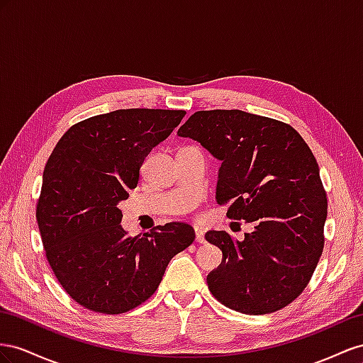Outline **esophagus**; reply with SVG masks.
<instances>
[{
  "instance_id": "1",
  "label": "esophagus",
  "mask_w": 363,
  "mask_h": 363,
  "mask_svg": "<svg viewBox=\"0 0 363 363\" xmlns=\"http://www.w3.org/2000/svg\"><path fill=\"white\" fill-rule=\"evenodd\" d=\"M194 233H196V242H198V243H205V231L202 230V228L196 226L194 228Z\"/></svg>"
}]
</instances>
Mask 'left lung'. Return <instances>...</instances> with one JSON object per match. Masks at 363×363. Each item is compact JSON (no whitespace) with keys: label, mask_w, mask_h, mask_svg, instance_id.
<instances>
[{"label":"left lung","mask_w":363,"mask_h":363,"mask_svg":"<svg viewBox=\"0 0 363 363\" xmlns=\"http://www.w3.org/2000/svg\"><path fill=\"white\" fill-rule=\"evenodd\" d=\"M220 160L216 201L226 216L254 223L245 240L208 231L220 266L206 277L223 306L266 315L291 304L312 278L324 250L327 196L303 137L283 121L239 109L198 111L178 130Z\"/></svg>","instance_id":"left-lung-1"}]
</instances>
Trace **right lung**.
<instances>
[{
  "label": "right lung",
  "instance_id": "right-lung-1",
  "mask_svg": "<svg viewBox=\"0 0 363 363\" xmlns=\"http://www.w3.org/2000/svg\"><path fill=\"white\" fill-rule=\"evenodd\" d=\"M185 111L118 109L79 121L47 161L36 206L47 260L60 286L92 312H129L157 291L172 258L194 240L184 222L129 237L118 203L150 150Z\"/></svg>",
  "mask_w": 363,
  "mask_h": 363
}]
</instances>
